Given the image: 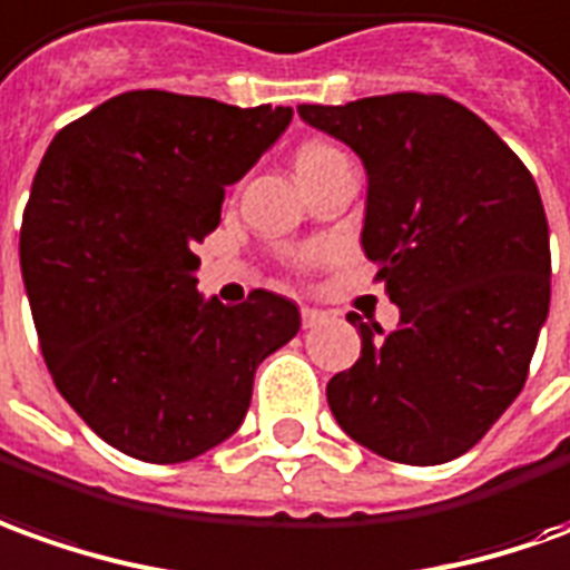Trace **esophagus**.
Instances as JSON below:
<instances>
[{
  "instance_id": "obj_1",
  "label": "esophagus",
  "mask_w": 570,
  "mask_h": 570,
  "mask_svg": "<svg viewBox=\"0 0 570 570\" xmlns=\"http://www.w3.org/2000/svg\"><path fill=\"white\" fill-rule=\"evenodd\" d=\"M328 316H325L323 309H313V307H304L301 309V323H304V328H316V325H323Z\"/></svg>"
}]
</instances>
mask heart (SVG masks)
I'll return each mask as SVG.
<instances>
[{
    "mask_svg": "<svg viewBox=\"0 0 570 570\" xmlns=\"http://www.w3.org/2000/svg\"><path fill=\"white\" fill-rule=\"evenodd\" d=\"M337 155H341V151H337V148H332V145H325V142L304 145V148L297 151V173L313 170V167H320V164L337 158Z\"/></svg>",
    "mask_w": 570,
    "mask_h": 570,
    "instance_id": "1",
    "label": "heart"
}]
</instances>
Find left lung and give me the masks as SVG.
<instances>
[{
	"label": "left lung",
	"mask_w": 570,
	"mask_h": 570,
	"mask_svg": "<svg viewBox=\"0 0 570 570\" xmlns=\"http://www.w3.org/2000/svg\"><path fill=\"white\" fill-rule=\"evenodd\" d=\"M360 155L363 250L400 323L347 316L363 351L325 387L337 425L391 462L469 453L521 394L549 313V226L531 170L446 96L297 105Z\"/></svg>",
	"instance_id": "left-lung-1"
}]
</instances>
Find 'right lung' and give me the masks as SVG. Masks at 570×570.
Returning <instances> with one entry per match:
<instances>
[{
	"label": "right lung",
	"mask_w": 570,
	"mask_h": 570,
	"mask_svg": "<svg viewBox=\"0 0 570 570\" xmlns=\"http://www.w3.org/2000/svg\"><path fill=\"white\" fill-rule=\"evenodd\" d=\"M292 108L136 89L61 129L21 223V276L55 387L114 450L186 462L233 438L254 372L301 328L273 292L223 307L191 247Z\"/></svg>",
	"instance_id": "obj_1"
}]
</instances>
